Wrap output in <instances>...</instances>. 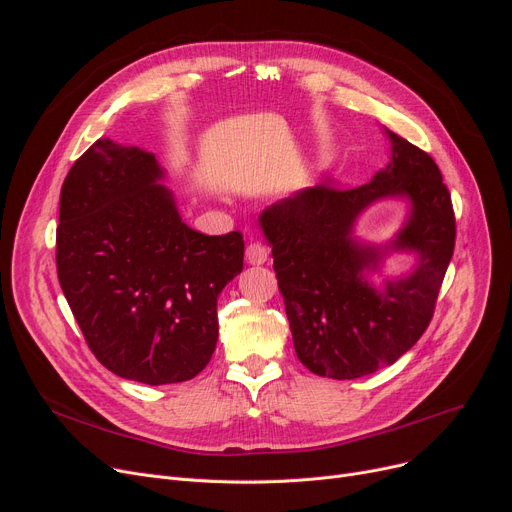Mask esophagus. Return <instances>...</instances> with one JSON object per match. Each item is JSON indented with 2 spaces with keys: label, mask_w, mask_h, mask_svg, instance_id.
I'll return each mask as SVG.
<instances>
[{
  "label": "esophagus",
  "mask_w": 512,
  "mask_h": 512,
  "mask_svg": "<svg viewBox=\"0 0 512 512\" xmlns=\"http://www.w3.org/2000/svg\"><path fill=\"white\" fill-rule=\"evenodd\" d=\"M245 257H247V261L251 265H261V263H265L267 259H270V249H267L265 245H261V242H251V245L245 251Z\"/></svg>",
  "instance_id": "esophagus-1"
}]
</instances>
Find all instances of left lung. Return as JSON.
Segmentation results:
<instances>
[{
    "instance_id": "1",
    "label": "left lung",
    "mask_w": 512,
    "mask_h": 512,
    "mask_svg": "<svg viewBox=\"0 0 512 512\" xmlns=\"http://www.w3.org/2000/svg\"><path fill=\"white\" fill-rule=\"evenodd\" d=\"M390 164L357 188L317 184L267 207L270 240L294 351L321 378L355 380L392 365L423 336L454 251L456 222L436 161L386 128ZM388 196H405L410 218L388 247L420 255L409 276L368 282L388 248L352 238L358 215Z\"/></svg>"
}]
</instances>
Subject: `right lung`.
Segmentation results:
<instances>
[{"instance_id":"obj_1","label":"right lung","mask_w":512,"mask_h":512,"mask_svg":"<svg viewBox=\"0 0 512 512\" xmlns=\"http://www.w3.org/2000/svg\"><path fill=\"white\" fill-rule=\"evenodd\" d=\"M153 153L95 141L60 193L56 263L91 353L149 386L193 380L218 342V297L242 272L240 232L188 228Z\"/></svg>"}]
</instances>
